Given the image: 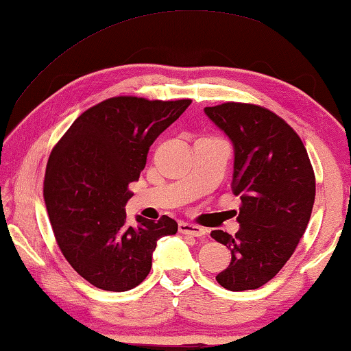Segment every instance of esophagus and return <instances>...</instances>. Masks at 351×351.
<instances>
[{"mask_svg": "<svg viewBox=\"0 0 351 351\" xmlns=\"http://www.w3.org/2000/svg\"><path fill=\"white\" fill-rule=\"evenodd\" d=\"M179 232L184 233V234H190V237H204L206 234V230L198 227V225H193V223H189V222H180L179 223Z\"/></svg>", "mask_w": 351, "mask_h": 351, "instance_id": "34e87169", "label": "esophagus"}]
</instances>
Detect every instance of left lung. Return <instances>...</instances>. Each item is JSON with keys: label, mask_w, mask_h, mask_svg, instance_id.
Returning a JSON list of instances; mask_svg holds the SVG:
<instances>
[{"label": "left lung", "mask_w": 351, "mask_h": 351, "mask_svg": "<svg viewBox=\"0 0 351 351\" xmlns=\"http://www.w3.org/2000/svg\"><path fill=\"white\" fill-rule=\"evenodd\" d=\"M204 113L233 143V193L241 198L234 237L210 232L232 252L215 280L228 291L257 289L286 265L305 233L316 193L313 166L294 129L265 107L225 102Z\"/></svg>", "instance_id": "8db88e82"}]
</instances>
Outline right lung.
<instances>
[{
  "label": "right lung",
  "mask_w": 351,
  "mask_h": 351,
  "mask_svg": "<svg viewBox=\"0 0 351 351\" xmlns=\"http://www.w3.org/2000/svg\"><path fill=\"white\" fill-rule=\"evenodd\" d=\"M190 104L107 99L81 113L52 148L43 184L52 232L66 262L99 289L123 292L141 285L158 239L177 233L167 215L158 222L137 215V227H129L124 206L148 148Z\"/></svg>",
  "instance_id": "1"
}]
</instances>
